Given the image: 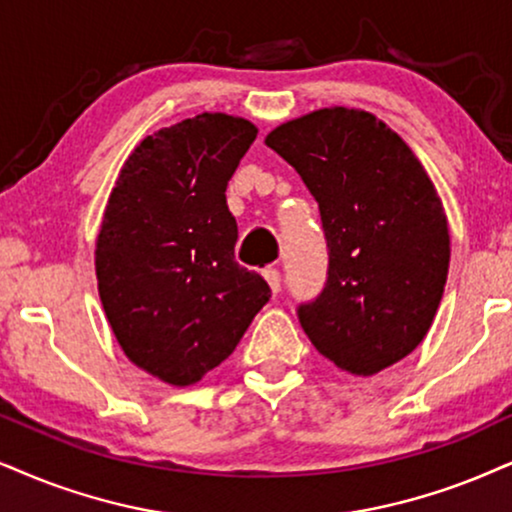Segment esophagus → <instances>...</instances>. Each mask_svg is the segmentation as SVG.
<instances>
[{
  "label": "esophagus",
  "mask_w": 512,
  "mask_h": 512,
  "mask_svg": "<svg viewBox=\"0 0 512 512\" xmlns=\"http://www.w3.org/2000/svg\"><path fill=\"white\" fill-rule=\"evenodd\" d=\"M262 276L267 278V283H269L271 293H278V290H281V271H278L276 267H267V269H262Z\"/></svg>",
  "instance_id": "34e87169"
}]
</instances>
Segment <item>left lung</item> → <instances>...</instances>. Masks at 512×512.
Masks as SVG:
<instances>
[{
    "instance_id": "left-lung-1",
    "label": "left lung",
    "mask_w": 512,
    "mask_h": 512,
    "mask_svg": "<svg viewBox=\"0 0 512 512\" xmlns=\"http://www.w3.org/2000/svg\"><path fill=\"white\" fill-rule=\"evenodd\" d=\"M319 203L328 281L297 309L326 359L352 375L397 364L428 335L449 274V224L435 184L394 129L359 108H319L271 129Z\"/></svg>"
}]
</instances>
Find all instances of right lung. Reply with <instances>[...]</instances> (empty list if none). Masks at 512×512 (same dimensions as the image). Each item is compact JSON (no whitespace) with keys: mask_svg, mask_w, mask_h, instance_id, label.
<instances>
[{"mask_svg":"<svg viewBox=\"0 0 512 512\" xmlns=\"http://www.w3.org/2000/svg\"><path fill=\"white\" fill-rule=\"evenodd\" d=\"M257 137L250 120L200 113L129 153L103 210L94 264L103 312L125 357L174 387L229 359L269 302L236 262L226 186Z\"/></svg>","mask_w":512,"mask_h":512,"instance_id":"1","label":"right lung"}]
</instances>
